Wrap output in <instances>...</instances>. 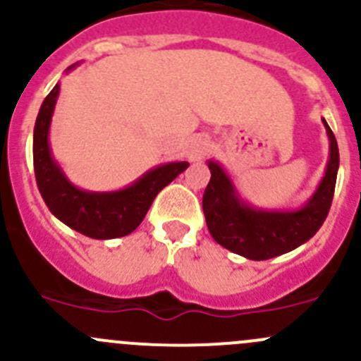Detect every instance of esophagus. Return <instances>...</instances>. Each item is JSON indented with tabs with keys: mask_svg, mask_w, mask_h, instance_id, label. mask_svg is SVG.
<instances>
[{
	"mask_svg": "<svg viewBox=\"0 0 361 361\" xmlns=\"http://www.w3.org/2000/svg\"><path fill=\"white\" fill-rule=\"evenodd\" d=\"M211 147V141L206 134H195L188 140L187 145V157L190 160H201L207 155Z\"/></svg>",
	"mask_w": 361,
	"mask_h": 361,
	"instance_id": "obj_1",
	"label": "esophagus"
}]
</instances>
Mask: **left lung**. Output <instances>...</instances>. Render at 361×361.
I'll list each match as a JSON object with an SVG mask.
<instances>
[{"instance_id": "left-lung-1", "label": "left lung", "mask_w": 361, "mask_h": 361, "mask_svg": "<svg viewBox=\"0 0 361 361\" xmlns=\"http://www.w3.org/2000/svg\"><path fill=\"white\" fill-rule=\"evenodd\" d=\"M323 123L330 140V159L322 183L300 209H255L239 197L220 164L207 162L211 180L204 190L202 209L218 245L250 260H269L298 248L319 231L332 206L338 169L337 140L325 118Z\"/></svg>"}]
</instances>
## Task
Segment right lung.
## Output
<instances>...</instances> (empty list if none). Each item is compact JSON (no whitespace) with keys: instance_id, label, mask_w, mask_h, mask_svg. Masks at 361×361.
Segmentation results:
<instances>
[{"instance_id":"1","label":"right lung","mask_w":361,"mask_h":361,"mask_svg":"<svg viewBox=\"0 0 361 361\" xmlns=\"http://www.w3.org/2000/svg\"><path fill=\"white\" fill-rule=\"evenodd\" d=\"M73 68L75 64L68 71ZM57 96L59 83L43 101L32 136L35 176L43 201L54 216L87 238L115 239L130 234L143 221L155 195L183 173L188 162H171L155 167L118 192L80 190L69 183L50 152L49 129Z\"/></svg>"}]
</instances>
